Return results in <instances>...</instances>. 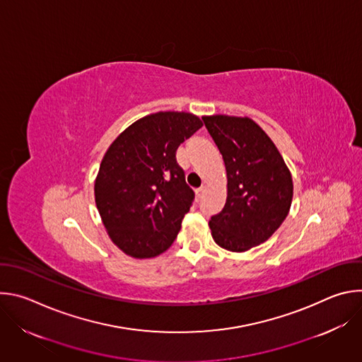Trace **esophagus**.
<instances>
[{
	"label": "esophagus",
	"instance_id": "esophagus-1",
	"mask_svg": "<svg viewBox=\"0 0 362 362\" xmlns=\"http://www.w3.org/2000/svg\"><path fill=\"white\" fill-rule=\"evenodd\" d=\"M206 192V187L204 186H202V187H199V189H196V199L197 200H200L202 199V196H203V193Z\"/></svg>",
	"mask_w": 362,
	"mask_h": 362
}]
</instances>
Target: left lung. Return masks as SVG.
Here are the masks:
<instances>
[{"mask_svg":"<svg viewBox=\"0 0 362 362\" xmlns=\"http://www.w3.org/2000/svg\"><path fill=\"white\" fill-rule=\"evenodd\" d=\"M202 120L228 175L226 203L209 222L212 236L226 250H249L268 240L288 216L291 173L274 141L253 120L222 115Z\"/></svg>","mask_w":362,"mask_h":362,"instance_id":"8db88e82","label":"left lung"}]
</instances>
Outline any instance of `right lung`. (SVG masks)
I'll list each match as a JSON object with an SVG mask.
<instances>
[{
	"label": "right lung",
	"instance_id": "1",
	"mask_svg": "<svg viewBox=\"0 0 362 362\" xmlns=\"http://www.w3.org/2000/svg\"><path fill=\"white\" fill-rule=\"evenodd\" d=\"M202 126L190 113L159 112L133 123L106 151L94 185L95 204L124 253L153 257L176 239L194 200L176 150Z\"/></svg>",
	"mask_w": 362,
	"mask_h": 362
}]
</instances>
